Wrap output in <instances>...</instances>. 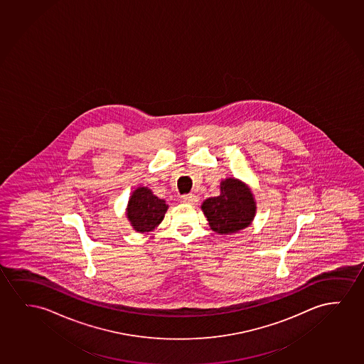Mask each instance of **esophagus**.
Here are the masks:
<instances>
[{
  "instance_id": "34e87169",
  "label": "esophagus",
  "mask_w": 364,
  "mask_h": 364,
  "mask_svg": "<svg viewBox=\"0 0 364 364\" xmlns=\"http://www.w3.org/2000/svg\"><path fill=\"white\" fill-rule=\"evenodd\" d=\"M182 202L183 203H188V205H196L198 202V197L195 195L182 196Z\"/></svg>"
}]
</instances>
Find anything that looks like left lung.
Segmentation results:
<instances>
[{"mask_svg":"<svg viewBox=\"0 0 364 364\" xmlns=\"http://www.w3.org/2000/svg\"><path fill=\"white\" fill-rule=\"evenodd\" d=\"M210 230L218 235H232L251 225L256 215V202L251 188L240 179L220 182V195L202 203Z\"/></svg>","mask_w":364,"mask_h":364,"instance_id":"left-lung-1","label":"left lung"}]
</instances>
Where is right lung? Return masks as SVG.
Wrapping results in <instances>:
<instances>
[{"mask_svg":"<svg viewBox=\"0 0 364 364\" xmlns=\"http://www.w3.org/2000/svg\"><path fill=\"white\" fill-rule=\"evenodd\" d=\"M168 205L152 193L147 187H139L132 192L127 205V218L134 230L144 233L154 230L164 220Z\"/></svg>","mask_w":364,"mask_h":364,"instance_id":"right-lung-1","label":"right lung"}]
</instances>
